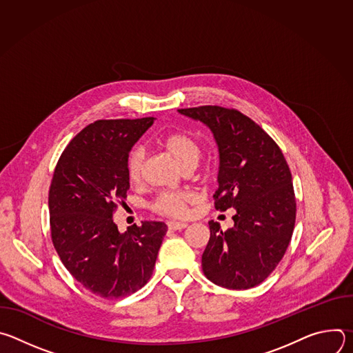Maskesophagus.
<instances>
[{
    "label": "esophagus",
    "instance_id": "34e87169",
    "mask_svg": "<svg viewBox=\"0 0 353 353\" xmlns=\"http://www.w3.org/2000/svg\"><path fill=\"white\" fill-rule=\"evenodd\" d=\"M168 228L172 230H181L184 228H187V223L184 222H168Z\"/></svg>",
    "mask_w": 353,
    "mask_h": 353
}]
</instances>
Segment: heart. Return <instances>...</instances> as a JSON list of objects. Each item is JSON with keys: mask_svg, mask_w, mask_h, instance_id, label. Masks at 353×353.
<instances>
[{"mask_svg": "<svg viewBox=\"0 0 353 353\" xmlns=\"http://www.w3.org/2000/svg\"><path fill=\"white\" fill-rule=\"evenodd\" d=\"M162 145L169 150V154L180 163L181 168H194L203 155V146L196 137L187 131H172L162 138ZM145 163V149L141 145L134 146L127 157L125 172L132 184H137L142 179ZM195 199V194L188 190H166L157 195L152 208L157 214L183 218L188 212V205Z\"/></svg>", "mask_w": 353, "mask_h": 353, "instance_id": "obj_1", "label": "heart"}]
</instances>
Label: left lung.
I'll return each instance as SVG.
<instances>
[{"label": "left lung", "instance_id": "left-lung-1", "mask_svg": "<svg viewBox=\"0 0 353 353\" xmlns=\"http://www.w3.org/2000/svg\"><path fill=\"white\" fill-rule=\"evenodd\" d=\"M207 124L219 148L216 211L236 210L234 226L210 222L203 254L204 275L214 283L241 290L260 285L275 270L292 239L296 196L292 174L278 143L236 109H179Z\"/></svg>", "mask_w": 353, "mask_h": 353}]
</instances>
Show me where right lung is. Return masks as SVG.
<instances>
[{"instance_id":"obj_1","label":"right lung","mask_w":353,"mask_h":353,"mask_svg":"<svg viewBox=\"0 0 353 353\" xmlns=\"http://www.w3.org/2000/svg\"><path fill=\"white\" fill-rule=\"evenodd\" d=\"M154 120L86 125L64 149L50 184V230L57 254L85 289L103 299L128 296L150 279L168 232L163 222L150 221L120 233L113 221L130 188L127 157Z\"/></svg>"}]
</instances>
